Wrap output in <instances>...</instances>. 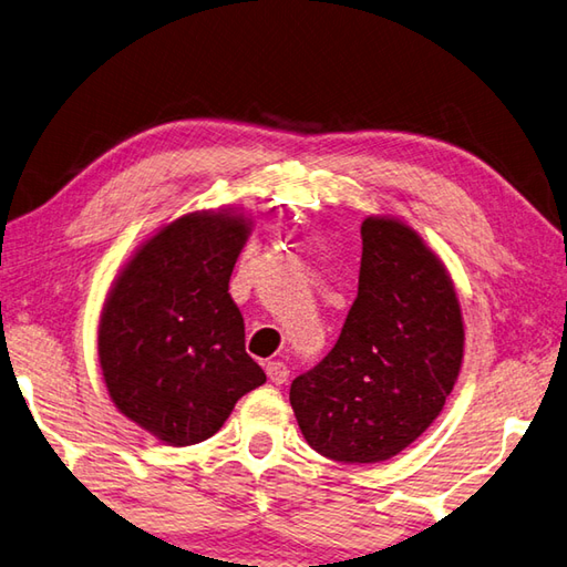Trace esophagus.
<instances>
[{
  "instance_id": "1",
  "label": "esophagus",
  "mask_w": 567,
  "mask_h": 567,
  "mask_svg": "<svg viewBox=\"0 0 567 567\" xmlns=\"http://www.w3.org/2000/svg\"><path fill=\"white\" fill-rule=\"evenodd\" d=\"M267 377H269L271 384L281 386V384H286V379H288V367L279 360H274V362L267 364Z\"/></svg>"
}]
</instances>
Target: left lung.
I'll return each instance as SVG.
<instances>
[{"instance_id":"1","label":"left lung","mask_w":567,"mask_h":567,"mask_svg":"<svg viewBox=\"0 0 567 567\" xmlns=\"http://www.w3.org/2000/svg\"><path fill=\"white\" fill-rule=\"evenodd\" d=\"M465 322L441 257L391 215L362 223L357 298L326 360L291 384L298 429L338 462H384L431 429L453 391Z\"/></svg>"}]
</instances>
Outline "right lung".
Masks as SVG:
<instances>
[{
	"label": "right lung",
	"mask_w": 567,
	"mask_h": 567,
	"mask_svg": "<svg viewBox=\"0 0 567 567\" xmlns=\"http://www.w3.org/2000/svg\"><path fill=\"white\" fill-rule=\"evenodd\" d=\"M251 227L239 207L186 213L142 241L112 281L97 326L102 379L120 413L161 443L207 441L267 381L229 296Z\"/></svg>",
	"instance_id": "add662e5"
}]
</instances>
